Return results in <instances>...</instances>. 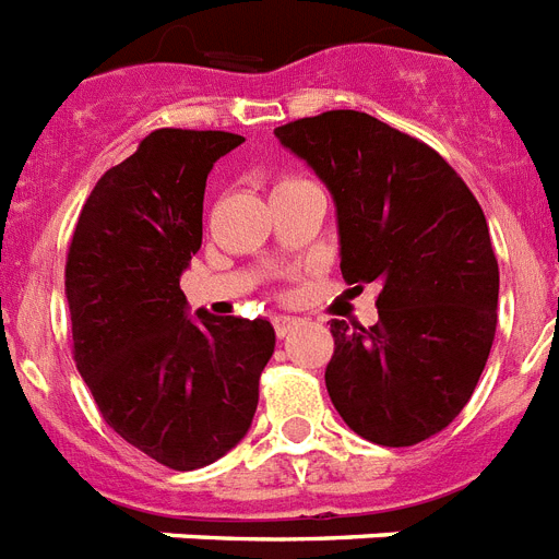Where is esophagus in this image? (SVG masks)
Instances as JSON below:
<instances>
[{"label": "esophagus", "instance_id": "1", "mask_svg": "<svg viewBox=\"0 0 559 559\" xmlns=\"http://www.w3.org/2000/svg\"><path fill=\"white\" fill-rule=\"evenodd\" d=\"M297 325H299V320H297V317H285V313H283V317H274V329H276V336H288L290 331L297 329Z\"/></svg>", "mask_w": 559, "mask_h": 559}]
</instances>
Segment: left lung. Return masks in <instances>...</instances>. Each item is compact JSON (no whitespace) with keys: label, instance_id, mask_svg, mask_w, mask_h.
Here are the masks:
<instances>
[{"label":"left lung","instance_id":"1","mask_svg":"<svg viewBox=\"0 0 559 559\" xmlns=\"http://www.w3.org/2000/svg\"><path fill=\"white\" fill-rule=\"evenodd\" d=\"M274 133L334 197L345 283L380 288L377 325L331 320V403L377 445H417L463 412L495 343L486 214L435 147L368 114L325 110Z\"/></svg>","mask_w":559,"mask_h":559}]
</instances>
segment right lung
<instances>
[{
	"label": "right lung",
	"mask_w": 559,
	"mask_h": 559,
	"mask_svg": "<svg viewBox=\"0 0 559 559\" xmlns=\"http://www.w3.org/2000/svg\"><path fill=\"white\" fill-rule=\"evenodd\" d=\"M225 131L159 128L105 170L73 230L64 297L73 359L124 442L174 472L228 454L251 428L269 320L188 313L179 276L202 246L205 179L242 145Z\"/></svg>",
	"instance_id": "add662e5"
}]
</instances>
